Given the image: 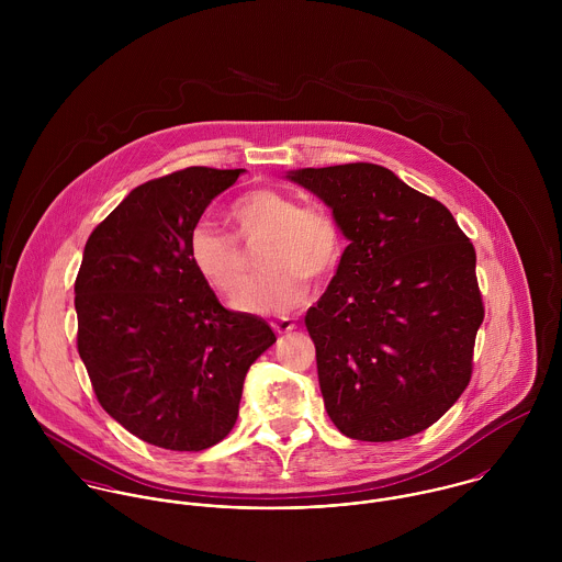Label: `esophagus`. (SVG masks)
Instances as JSON below:
<instances>
[{"mask_svg": "<svg viewBox=\"0 0 562 562\" xmlns=\"http://www.w3.org/2000/svg\"><path fill=\"white\" fill-rule=\"evenodd\" d=\"M270 326H272L279 335H285V333H290V330L296 328V322L290 321V318H279V321L270 322Z\"/></svg>", "mask_w": 562, "mask_h": 562, "instance_id": "obj_1", "label": "esophagus"}]
</instances>
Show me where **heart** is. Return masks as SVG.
Segmentation results:
<instances>
[{
    "instance_id": "1",
    "label": "heart",
    "mask_w": 562,
    "mask_h": 562,
    "mask_svg": "<svg viewBox=\"0 0 562 562\" xmlns=\"http://www.w3.org/2000/svg\"><path fill=\"white\" fill-rule=\"evenodd\" d=\"M229 221L241 240L259 234L270 238L263 248V274L246 281V255L232 236L201 221L188 236V255L201 279L218 294H234V307L255 316H283L307 296V279L322 281L341 259V232L322 207L299 203L272 188L252 190L232 203Z\"/></svg>"
}]
</instances>
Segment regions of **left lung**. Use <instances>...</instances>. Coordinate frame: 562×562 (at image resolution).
<instances>
[{
  "mask_svg": "<svg viewBox=\"0 0 562 562\" xmlns=\"http://www.w3.org/2000/svg\"><path fill=\"white\" fill-rule=\"evenodd\" d=\"M288 177L321 196L350 241L305 316L328 417L359 441L426 430L472 379L484 318L474 244L443 203L385 166Z\"/></svg>",
  "mask_w": 562,
  "mask_h": 562,
  "instance_id": "obj_1",
  "label": "left lung"
}]
</instances>
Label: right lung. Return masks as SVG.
<instances>
[{"mask_svg": "<svg viewBox=\"0 0 562 562\" xmlns=\"http://www.w3.org/2000/svg\"><path fill=\"white\" fill-rule=\"evenodd\" d=\"M244 172L190 166L134 188L86 241L78 352L99 404L138 439L177 452L223 441L250 363L277 337L229 312L194 270L188 236Z\"/></svg>", "mask_w": 562, "mask_h": 562, "instance_id": "1", "label": "right lung"}]
</instances>
